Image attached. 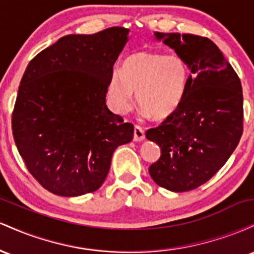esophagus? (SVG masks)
I'll return each instance as SVG.
<instances>
[{"instance_id":"obj_1","label":"esophagus","mask_w":254,"mask_h":254,"mask_svg":"<svg viewBox=\"0 0 254 254\" xmlns=\"http://www.w3.org/2000/svg\"><path fill=\"white\" fill-rule=\"evenodd\" d=\"M144 137V130L142 129L141 127H138V125H136V127H133V141L141 142L143 141Z\"/></svg>"}]
</instances>
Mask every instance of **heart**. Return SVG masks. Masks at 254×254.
<instances>
[{
	"label": "heart",
	"mask_w": 254,
	"mask_h": 254,
	"mask_svg": "<svg viewBox=\"0 0 254 254\" xmlns=\"http://www.w3.org/2000/svg\"><path fill=\"white\" fill-rule=\"evenodd\" d=\"M190 82V70L178 54L141 51L131 55L113 69L107 82V95L118 113L133 105V93L145 116L156 119L170 117L179 109Z\"/></svg>",
	"instance_id": "b5f03b06"
}]
</instances>
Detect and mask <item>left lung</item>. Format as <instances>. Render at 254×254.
<instances>
[{
    "label": "left lung",
    "instance_id": "obj_1",
    "mask_svg": "<svg viewBox=\"0 0 254 254\" xmlns=\"http://www.w3.org/2000/svg\"><path fill=\"white\" fill-rule=\"evenodd\" d=\"M154 37L180 55L191 74L179 109L145 132L161 148L149 174L166 190L190 191L214 177L239 144L244 122L241 82L208 38L160 32Z\"/></svg>",
    "mask_w": 254,
    "mask_h": 254
}]
</instances>
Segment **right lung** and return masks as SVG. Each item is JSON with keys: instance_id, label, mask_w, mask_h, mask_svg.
<instances>
[{"instance_id": "right-lung-1", "label": "right lung", "mask_w": 254, "mask_h": 254, "mask_svg": "<svg viewBox=\"0 0 254 254\" xmlns=\"http://www.w3.org/2000/svg\"><path fill=\"white\" fill-rule=\"evenodd\" d=\"M130 30L69 34L37 55L21 78L11 118L26 167L52 193L77 197L97 191L133 125L106 106L113 64Z\"/></svg>"}]
</instances>
